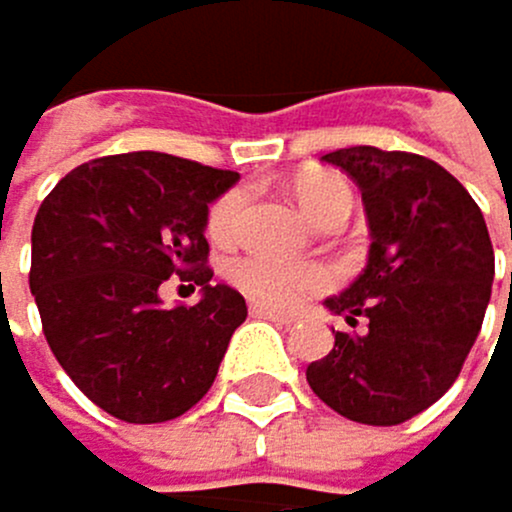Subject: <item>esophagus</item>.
<instances>
[{"label": "esophagus", "mask_w": 512, "mask_h": 512, "mask_svg": "<svg viewBox=\"0 0 512 512\" xmlns=\"http://www.w3.org/2000/svg\"><path fill=\"white\" fill-rule=\"evenodd\" d=\"M250 314L259 317V320H275V323H295V314H285V311H275V307H266V304H250Z\"/></svg>", "instance_id": "34e87169"}]
</instances>
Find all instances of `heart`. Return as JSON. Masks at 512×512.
Returning <instances> with one entry per match:
<instances>
[{
  "label": "heart",
  "instance_id": "heart-1",
  "mask_svg": "<svg viewBox=\"0 0 512 512\" xmlns=\"http://www.w3.org/2000/svg\"><path fill=\"white\" fill-rule=\"evenodd\" d=\"M295 201L314 224L330 221V217H346L352 208L349 182L336 172H304L295 182ZM246 211V189H227L208 211V237L217 243H234L243 227ZM227 278L234 282L246 298L266 307H295L307 295H317L330 282L333 272L323 262H285L275 256L250 253L227 266Z\"/></svg>",
  "mask_w": 512,
  "mask_h": 512
}]
</instances>
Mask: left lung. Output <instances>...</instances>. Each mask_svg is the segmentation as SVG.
Here are the masks:
<instances>
[{"label": "left lung", "instance_id": "left-lung-1", "mask_svg": "<svg viewBox=\"0 0 512 512\" xmlns=\"http://www.w3.org/2000/svg\"><path fill=\"white\" fill-rule=\"evenodd\" d=\"M323 163L362 189L372 246L356 282L323 301L365 327L336 330L330 356L307 365V385L346 420L394 426L462 372L491 301V234L465 185L426 156L346 147Z\"/></svg>", "mask_w": 512, "mask_h": 512}]
</instances>
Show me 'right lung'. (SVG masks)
Masks as SVG:
<instances>
[{
    "label": "right lung",
    "mask_w": 512,
    "mask_h": 512,
    "mask_svg": "<svg viewBox=\"0 0 512 512\" xmlns=\"http://www.w3.org/2000/svg\"><path fill=\"white\" fill-rule=\"evenodd\" d=\"M237 172L169 153L82 163L54 185L31 230V295L63 372L124 423H166L214 385L246 320L237 288L211 285L208 205ZM169 274L195 281L192 308H166Z\"/></svg>",
    "instance_id": "right-lung-1"
}]
</instances>
